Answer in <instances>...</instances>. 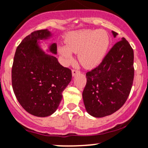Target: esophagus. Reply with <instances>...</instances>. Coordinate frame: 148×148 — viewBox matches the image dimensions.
Here are the masks:
<instances>
[{
    "mask_svg": "<svg viewBox=\"0 0 148 148\" xmlns=\"http://www.w3.org/2000/svg\"><path fill=\"white\" fill-rule=\"evenodd\" d=\"M71 72H72V76H75L76 74H77L78 73H79V71L77 69H72Z\"/></svg>",
    "mask_w": 148,
    "mask_h": 148,
    "instance_id": "obj_1",
    "label": "esophagus"
}]
</instances>
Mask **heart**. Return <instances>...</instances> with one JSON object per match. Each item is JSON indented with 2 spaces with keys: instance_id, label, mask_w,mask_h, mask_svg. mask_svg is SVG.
<instances>
[{
  "instance_id": "obj_1",
  "label": "heart",
  "mask_w": 148,
  "mask_h": 148,
  "mask_svg": "<svg viewBox=\"0 0 148 148\" xmlns=\"http://www.w3.org/2000/svg\"><path fill=\"white\" fill-rule=\"evenodd\" d=\"M109 42V37L105 31L82 29L69 34L65 39L66 46H60L58 50L68 62L73 60L72 52L78 54L81 64L90 69L102 61Z\"/></svg>"
}]
</instances>
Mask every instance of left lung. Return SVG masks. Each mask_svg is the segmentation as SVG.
Returning <instances> with one entry per match:
<instances>
[{
	"label": "left lung",
	"instance_id": "8db88e82",
	"mask_svg": "<svg viewBox=\"0 0 148 148\" xmlns=\"http://www.w3.org/2000/svg\"><path fill=\"white\" fill-rule=\"evenodd\" d=\"M114 37L117 32L112 31ZM134 53L124 37L118 41L100 64L86 72L84 103L91 116L101 118L120 109L126 101L134 79Z\"/></svg>",
	"mask_w": 148,
	"mask_h": 148
}]
</instances>
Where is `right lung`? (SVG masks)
I'll list each match as a JSON object with an SVG mask.
<instances>
[{"label":"right lung","mask_w":148,"mask_h":148,"mask_svg":"<svg viewBox=\"0 0 148 148\" xmlns=\"http://www.w3.org/2000/svg\"><path fill=\"white\" fill-rule=\"evenodd\" d=\"M51 36L47 29L32 32L18 46L12 66V86L18 102L37 117L52 115L58 108L62 91L71 80V71L64 67L50 54L39 47V40ZM49 51L57 53V45Z\"/></svg>","instance_id":"add662e5"}]
</instances>
